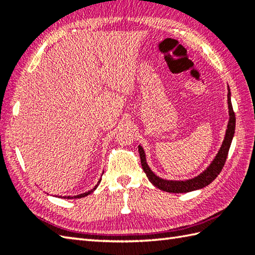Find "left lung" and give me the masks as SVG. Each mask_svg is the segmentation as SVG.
I'll use <instances>...</instances> for the list:
<instances>
[{
    "instance_id": "left-lung-1",
    "label": "left lung",
    "mask_w": 255,
    "mask_h": 255,
    "mask_svg": "<svg viewBox=\"0 0 255 255\" xmlns=\"http://www.w3.org/2000/svg\"><path fill=\"white\" fill-rule=\"evenodd\" d=\"M228 108H229V122H228V126H227L225 139L218 151V153L216 154L215 159L211 161V163L209 164L207 169H206L203 173H200L199 175L195 176L193 178H189V180L171 181V180H164V178H161L158 175H155L147 163V159H145V153H144L143 148L141 145H138L142 170L144 171L145 174H147L148 180L152 183L155 187L160 188L161 191L169 192V193H188L192 191H196V189L204 188L207 185H209V184L219 175L221 170H223L227 155H228V152H229L232 138H234V134H235L236 115L231 104V93H230L229 86H228Z\"/></svg>"
}]
</instances>
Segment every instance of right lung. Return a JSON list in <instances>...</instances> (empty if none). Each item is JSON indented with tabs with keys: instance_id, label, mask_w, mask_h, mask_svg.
Instances as JSON below:
<instances>
[{
	"instance_id": "obj_1",
	"label": "right lung",
	"mask_w": 255,
	"mask_h": 255,
	"mask_svg": "<svg viewBox=\"0 0 255 255\" xmlns=\"http://www.w3.org/2000/svg\"><path fill=\"white\" fill-rule=\"evenodd\" d=\"M101 183V178H100V181H99V183L96 184L95 185V187L94 188H92L91 191H89V192H86V193H83V194H80V195H77V196H63L62 198H67V199H72V198H82V197H85V196H88V195H90L91 193H93L95 189H96V187L99 186V184ZM61 197V196H60Z\"/></svg>"
}]
</instances>
